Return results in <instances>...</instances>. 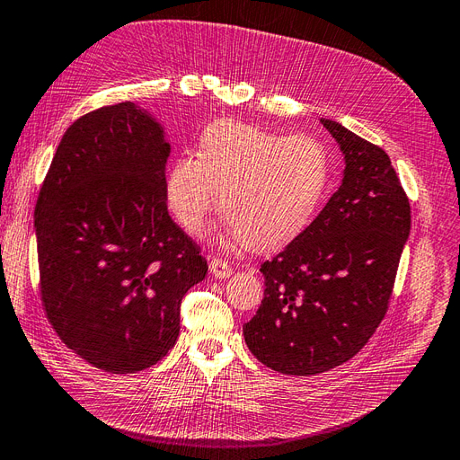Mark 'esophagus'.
<instances>
[{"instance_id":"34e87169","label":"esophagus","mask_w":460,"mask_h":460,"mask_svg":"<svg viewBox=\"0 0 460 460\" xmlns=\"http://www.w3.org/2000/svg\"><path fill=\"white\" fill-rule=\"evenodd\" d=\"M208 269H211L213 276L218 278V280H225V278H228L232 274V267L222 259H213L211 262H208Z\"/></svg>"}]
</instances>
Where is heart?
Here are the masks:
<instances>
[{
    "label": "heart",
    "mask_w": 460,
    "mask_h": 460,
    "mask_svg": "<svg viewBox=\"0 0 460 460\" xmlns=\"http://www.w3.org/2000/svg\"><path fill=\"white\" fill-rule=\"evenodd\" d=\"M330 178V157L314 137L220 120L203 132L198 159H176L166 171L164 199L180 226L201 235L222 193L232 240L267 253L307 230Z\"/></svg>",
    "instance_id": "1"
}]
</instances>
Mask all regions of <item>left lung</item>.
<instances>
[{"instance_id":"left-lung-1","label":"left lung","mask_w":460,"mask_h":460,"mask_svg":"<svg viewBox=\"0 0 460 460\" xmlns=\"http://www.w3.org/2000/svg\"><path fill=\"white\" fill-rule=\"evenodd\" d=\"M338 142L341 186L299 238L262 262L264 297L243 326L257 360L313 376L355 357L382 323L411 232V205L387 153L320 119Z\"/></svg>"}]
</instances>
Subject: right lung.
I'll use <instances>...</instances> for the list:
<instances>
[{"instance_id": "add662e5", "label": "right lung", "mask_w": 460, "mask_h": 460, "mask_svg": "<svg viewBox=\"0 0 460 460\" xmlns=\"http://www.w3.org/2000/svg\"><path fill=\"white\" fill-rule=\"evenodd\" d=\"M163 124L132 102L80 117L41 184L34 228L40 294L68 349L132 374L172 349L180 301L207 261L166 211Z\"/></svg>"}]
</instances>
